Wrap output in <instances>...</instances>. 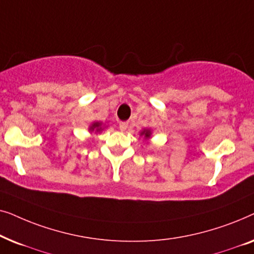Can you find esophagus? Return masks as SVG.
Masks as SVG:
<instances>
[{
    "mask_svg": "<svg viewBox=\"0 0 254 254\" xmlns=\"http://www.w3.org/2000/svg\"><path fill=\"white\" fill-rule=\"evenodd\" d=\"M127 127H128V123H127V121H120V123H119V129H120V130L127 129Z\"/></svg>",
    "mask_w": 254,
    "mask_h": 254,
    "instance_id": "34e87169",
    "label": "esophagus"
}]
</instances>
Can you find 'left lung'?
Listing matches in <instances>:
<instances>
[{
    "label": "left lung",
    "mask_w": 254,
    "mask_h": 254,
    "mask_svg": "<svg viewBox=\"0 0 254 254\" xmlns=\"http://www.w3.org/2000/svg\"><path fill=\"white\" fill-rule=\"evenodd\" d=\"M141 135H143L144 137L148 138L149 136H150V130H149V129H144V130L141 133Z\"/></svg>",
    "instance_id": "obj_1"
}]
</instances>
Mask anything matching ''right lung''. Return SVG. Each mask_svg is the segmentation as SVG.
Here are the masks:
<instances>
[{"instance_id":"obj_1","label":"right lung","mask_w":254,"mask_h":254,"mask_svg":"<svg viewBox=\"0 0 254 254\" xmlns=\"http://www.w3.org/2000/svg\"><path fill=\"white\" fill-rule=\"evenodd\" d=\"M100 129H102V128H100V124H99V123L92 124V126L90 127V130H97V131H99Z\"/></svg>"}]
</instances>
